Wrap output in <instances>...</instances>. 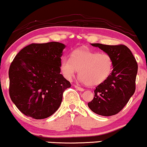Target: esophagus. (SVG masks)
I'll use <instances>...</instances> for the list:
<instances>
[{
  "mask_svg": "<svg viewBox=\"0 0 147 147\" xmlns=\"http://www.w3.org/2000/svg\"><path fill=\"white\" fill-rule=\"evenodd\" d=\"M74 87H75L78 90H79V91L82 92V91H84V88H82L81 87H79V86H76V85H74Z\"/></svg>",
  "mask_w": 147,
  "mask_h": 147,
  "instance_id": "obj_1",
  "label": "esophagus"
}]
</instances>
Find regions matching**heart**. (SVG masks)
Returning <instances> with one entry per match:
<instances>
[{
    "label": "heart",
    "mask_w": 147,
    "mask_h": 147,
    "mask_svg": "<svg viewBox=\"0 0 147 147\" xmlns=\"http://www.w3.org/2000/svg\"><path fill=\"white\" fill-rule=\"evenodd\" d=\"M113 60L107 53H100L81 49L73 53L71 59L62 60L61 69L67 80H71L77 71L80 81L93 86L102 83L113 70Z\"/></svg>",
    "instance_id": "b5f03b06"
}]
</instances>
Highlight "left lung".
Instances as JSON below:
<instances>
[{
    "mask_svg": "<svg viewBox=\"0 0 147 147\" xmlns=\"http://www.w3.org/2000/svg\"><path fill=\"white\" fill-rule=\"evenodd\" d=\"M111 56L113 71L94 90V96L88 106L97 115L109 117L119 113L135 93L138 65L125 45L91 44Z\"/></svg>",
    "mask_w": 147,
    "mask_h": 147,
    "instance_id": "obj_1",
    "label": "left lung"
}]
</instances>
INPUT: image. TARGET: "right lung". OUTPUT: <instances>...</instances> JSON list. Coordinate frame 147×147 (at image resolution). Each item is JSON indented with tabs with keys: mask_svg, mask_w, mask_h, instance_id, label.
Masks as SVG:
<instances>
[{
	"mask_svg": "<svg viewBox=\"0 0 147 147\" xmlns=\"http://www.w3.org/2000/svg\"><path fill=\"white\" fill-rule=\"evenodd\" d=\"M65 47L58 42L32 43L14 57L9 71V94L24 115L46 119L59 108L63 92L71 86L60 73Z\"/></svg>",
	"mask_w": 147,
	"mask_h": 147,
	"instance_id": "1",
	"label": "right lung"
}]
</instances>
